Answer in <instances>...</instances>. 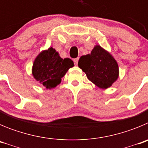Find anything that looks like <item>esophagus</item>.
<instances>
[{"label":"esophagus","mask_w":148,"mask_h":148,"mask_svg":"<svg viewBox=\"0 0 148 148\" xmlns=\"http://www.w3.org/2000/svg\"><path fill=\"white\" fill-rule=\"evenodd\" d=\"M78 59H79V58H75V59L73 60V61H74V62H75V64H78Z\"/></svg>","instance_id":"esophagus-1"}]
</instances>
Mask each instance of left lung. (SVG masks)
<instances>
[{"label":"left lung","instance_id":"1","mask_svg":"<svg viewBox=\"0 0 148 148\" xmlns=\"http://www.w3.org/2000/svg\"><path fill=\"white\" fill-rule=\"evenodd\" d=\"M78 65L89 80L101 89L110 87L119 76V68L114 57L98 44L90 54L79 58Z\"/></svg>","mask_w":148,"mask_h":148}]
</instances>
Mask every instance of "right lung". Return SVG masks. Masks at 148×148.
<instances>
[{
	"label": "right lung",
	"mask_w": 148,
	"mask_h": 148,
	"mask_svg": "<svg viewBox=\"0 0 148 148\" xmlns=\"http://www.w3.org/2000/svg\"><path fill=\"white\" fill-rule=\"evenodd\" d=\"M74 66L70 58L63 59L53 47L41 51L34 60L32 74L35 80L46 89L55 88L60 84L70 68Z\"/></svg>",
	"instance_id": "right-lung-1"
}]
</instances>
